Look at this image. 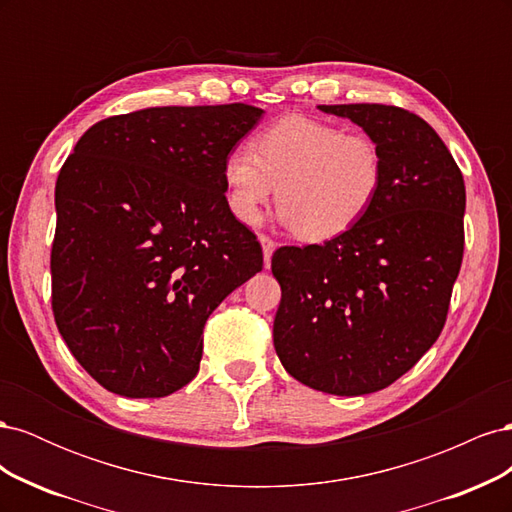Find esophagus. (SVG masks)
Wrapping results in <instances>:
<instances>
[{
  "instance_id": "esophagus-1",
  "label": "esophagus",
  "mask_w": 512,
  "mask_h": 512,
  "mask_svg": "<svg viewBox=\"0 0 512 512\" xmlns=\"http://www.w3.org/2000/svg\"><path fill=\"white\" fill-rule=\"evenodd\" d=\"M258 241L262 245V254H265V267H269L273 250H275V241L269 235H258Z\"/></svg>"
}]
</instances>
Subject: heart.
<instances>
[{
    "instance_id": "1",
    "label": "heart",
    "mask_w": 512,
    "mask_h": 512,
    "mask_svg": "<svg viewBox=\"0 0 512 512\" xmlns=\"http://www.w3.org/2000/svg\"><path fill=\"white\" fill-rule=\"evenodd\" d=\"M384 153L365 132L290 115L271 123L252 151L226 153L222 175L235 218L254 224L277 185L282 220L305 241H329L359 224L384 185Z\"/></svg>"
}]
</instances>
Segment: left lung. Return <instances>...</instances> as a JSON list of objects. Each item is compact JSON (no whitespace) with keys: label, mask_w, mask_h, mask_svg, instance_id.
I'll use <instances>...</instances> for the list:
<instances>
[{"label":"left lung","mask_w":512,"mask_h":512,"mask_svg":"<svg viewBox=\"0 0 512 512\" xmlns=\"http://www.w3.org/2000/svg\"><path fill=\"white\" fill-rule=\"evenodd\" d=\"M384 153L376 205L344 235L280 247L273 346L292 378L331 395H367L412 369L440 337L463 260L466 185L425 119L386 104H320Z\"/></svg>","instance_id":"8db88e82"}]
</instances>
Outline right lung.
<instances>
[{
	"instance_id": "add662e5",
	"label": "right lung",
	"mask_w": 512,
	"mask_h": 512,
	"mask_svg": "<svg viewBox=\"0 0 512 512\" xmlns=\"http://www.w3.org/2000/svg\"><path fill=\"white\" fill-rule=\"evenodd\" d=\"M262 111L156 106L94 123L59 170L51 305L106 391L166 397L194 380L207 318L262 269L222 166Z\"/></svg>"
}]
</instances>
